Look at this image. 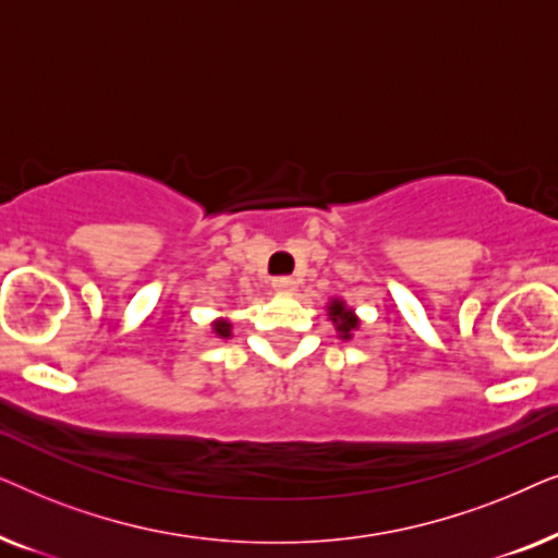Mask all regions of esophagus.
I'll return each mask as SVG.
<instances>
[{
    "label": "esophagus",
    "instance_id": "obj_1",
    "mask_svg": "<svg viewBox=\"0 0 558 558\" xmlns=\"http://www.w3.org/2000/svg\"><path fill=\"white\" fill-rule=\"evenodd\" d=\"M271 287L277 289V292H281V294H292V292H296V279H292V277H277V279H271Z\"/></svg>",
    "mask_w": 558,
    "mask_h": 558
}]
</instances>
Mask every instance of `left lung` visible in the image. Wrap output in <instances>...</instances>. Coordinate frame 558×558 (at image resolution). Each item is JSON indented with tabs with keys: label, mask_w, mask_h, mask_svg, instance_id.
I'll list each match as a JSON object with an SVG mask.
<instances>
[{
	"label": "left lung",
	"mask_w": 558,
	"mask_h": 558,
	"mask_svg": "<svg viewBox=\"0 0 558 558\" xmlns=\"http://www.w3.org/2000/svg\"><path fill=\"white\" fill-rule=\"evenodd\" d=\"M327 317L332 319L335 330H338V338H342V340L353 338V332L357 330V327H361V319H357L355 312L350 310L345 302L338 300V296H335V300H330V304H327Z\"/></svg>",
	"instance_id": "left-lung-1"
}]
</instances>
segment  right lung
<instances>
[{
  "mask_svg": "<svg viewBox=\"0 0 558 558\" xmlns=\"http://www.w3.org/2000/svg\"><path fill=\"white\" fill-rule=\"evenodd\" d=\"M213 332H216L218 338H231V323L223 317H218L216 323H213Z\"/></svg>",
  "mask_w": 558,
  "mask_h": 558,
  "instance_id": "right-lung-1",
  "label": "right lung"
}]
</instances>
